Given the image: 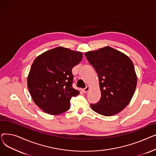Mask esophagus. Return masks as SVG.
Returning <instances> with one entry per match:
<instances>
[{
	"label": "esophagus",
	"instance_id": "34e87169",
	"mask_svg": "<svg viewBox=\"0 0 156 156\" xmlns=\"http://www.w3.org/2000/svg\"><path fill=\"white\" fill-rule=\"evenodd\" d=\"M90 90V87L88 86H87L85 88L83 89V91L85 92V93H87L88 90Z\"/></svg>",
	"mask_w": 156,
	"mask_h": 156
}]
</instances>
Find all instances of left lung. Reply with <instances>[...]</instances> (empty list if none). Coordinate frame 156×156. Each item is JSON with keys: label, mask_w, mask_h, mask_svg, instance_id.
Returning <instances> with one entry per match:
<instances>
[{"label": "left lung", "mask_w": 156, "mask_h": 156, "mask_svg": "<svg viewBox=\"0 0 156 156\" xmlns=\"http://www.w3.org/2000/svg\"><path fill=\"white\" fill-rule=\"evenodd\" d=\"M85 55L99 76L101 91L100 101L91 104V108L103 116L115 115L126 107L135 91L137 77L133 62L110 47Z\"/></svg>", "instance_id": "obj_1"}]
</instances>
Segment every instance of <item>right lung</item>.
<instances>
[{
    "label": "right lung",
    "mask_w": 156,
    "mask_h": 156,
    "mask_svg": "<svg viewBox=\"0 0 156 156\" xmlns=\"http://www.w3.org/2000/svg\"><path fill=\"white\" fill-rule=\"evenodd\" d=\"M83 54L58 47L38 55L28 76V88L36 105L44 112L57 115L69 110L71 97L79 92L73 88L72 69Z\"/></svg>",
    "instance_id": "right-lung-1"
}]
</instances>
